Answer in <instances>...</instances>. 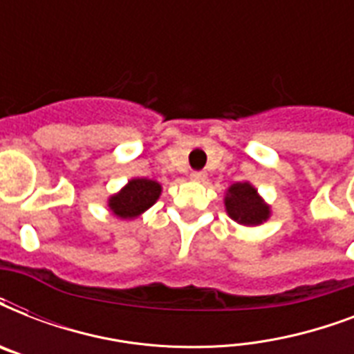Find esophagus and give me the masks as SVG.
Instances as JSON below:
<instances>
[{
    "instance_id": "34e87169",
    "label": "esophagus",
    "mask_w": 354,
    "mask_h": 354,
    "mask_svg": "<svg viewBox=\"0 0 354 354\" xmlns=\"http://www.w3.org/2000/svg\"><path fill=\"white\" fill-rule=\"evenodd\" d=\"M205 178H207V174H205L204 171L191 172V180H193V182H204Z\"/></svg>"
}]
</instances>
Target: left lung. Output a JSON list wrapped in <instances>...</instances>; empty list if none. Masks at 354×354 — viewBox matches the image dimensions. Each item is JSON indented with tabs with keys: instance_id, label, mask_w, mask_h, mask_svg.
Returning a JSON list of instances; mask_svg holds the SVG:
<instances>
[{
	"instance_id": "obj_1",
	"label": "left lung",
	"mask_w": 354,
	"mask_h": 354,
	"mask_svg": "<svg viewBox=\"0 0 354 354\" xmlns=\"http://www.w3.org/2000/svg\"><path fill=\"white\" fill-rule=\"evenodd\" d=\"M224 205L230 218L242 226H259L270 218V205L250 182H236L227 189Z\"/></svg>"
}]
</instances>
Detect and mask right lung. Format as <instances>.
Masks as SVG:
<instances>
[{
	"instance_id": "obj_1",
	"label": "right lung",
	"mask_w": 354,
	"mask_h": 354,
	"mask_svg": "<svg viewBox=\"0 0 354 354\" xmlns=\"http://www.w3.org/2000/svg\"><path fill=\"white\" fill-rule=\"evenodd\" d=\"M161 185L149 178H133L124 187L108 198V207L119 218H136L152 207L160 198Z\"/></svg>"
}]
</instances>
